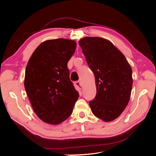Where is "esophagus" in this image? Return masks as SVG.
Returning a JSON list of instances; mask_svg holds the SVG:
<instances>
[{"mask_svg": "<svg viewBox=\"0 0 156 156\" xmlns=\"http://www.w3.org/2000/svg\"><path fill=\"white\" fill-rule=\"evenodd\" d=\"M74 84H75V85L79 89L81 90L83 88V84L81 81H77V82H75Z\"/></svg>", "mask_w": 156, "mask_h": 156, "instance_id": "obj_1", "label": "esophagus"}]
</instances>
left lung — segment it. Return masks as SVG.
Segmentation results:
<instances>
[{"label":"left lung","instance_id":"8db88e82","mask_svg":"<svg viewBox=\"0 0 156 156\" xmlns=\"http://www.w3.org/2000/svg\"><path fill=\"white\" fill-rule=\"evenodd\" d=\"M95 77L96 96L89 102L93 114L104 122L116 119L130 99L132 69L124 55L103 37H84L79 41Z\"/></svg>","mask_w":156,"mask_h":156}]
</instances>
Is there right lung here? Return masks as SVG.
Instances as JSON below:
<instances>
[{
  "mask_svg": "<svg viewBox=\"0 0 156 156\" xmlns=\"http://www.w3.org/2000/svg\"><path fill=\"white\" fill-rule=\"evenodd\" d=\"M76 46L72 40H46L35 49L27 65L25 90L33 110L45 123L57 125L65 121L78 100L67 66Z\"/></svg>",
  "mask_w": 156,
  "mask_h": 156,
  "instance_id": "right-lung-1",
  "label": "right lung"
}]
</instances>
